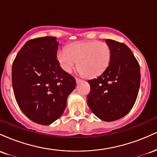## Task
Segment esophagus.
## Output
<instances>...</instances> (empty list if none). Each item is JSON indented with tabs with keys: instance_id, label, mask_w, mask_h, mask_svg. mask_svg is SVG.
<instances>
[{
	"instance_id": "1",
	"label": "esophagus",
	"mask_w": 157,
	"mask_h": 157,
	"mask_svg": "<svg viewBox=\"0 0 157 157\" xmlns=\"http://www.w3.org/2000/svg\"><path fill=\"white\" fill-rule=\"evenodd\" d=\"M82 80H80V79H79V78H76V82H77V83H79V82H80Z\"/></svg>"
}]
</instances>
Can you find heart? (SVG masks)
Listing matches in <instances>:
<instances>
[{
    "label": "heart",
    "instance_id": "b5f03b06",
    "mask_svg": "<svg viewBox=\"0 0 157 157\" xmlns=\"http://www.w3.org/2000/svg\"><path fill=\"white\" fill-rule=\"evenodd\" d=\"M57 58L66 73H71L78 65L80 75L92 78L101 75L109 67L111 49L109 44L102 41H80L58 51Z\"/></svg>",
    "mask_w": 157,
    "mask_h": 157
}]
</instances>
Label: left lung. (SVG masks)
<instances>
[{
	"mask_svg": "<svg viewBox=\"0 0 157 157\" xmlns=\"http://www.w3.org/2000/svg\"><path fill=\"white\" fill-rule=\"evenodd\" d=\"M111 49L110 64L97 78L88 81L87 103L94 114L106 122L125 116L134 106L140 85V66L122 43L106 39Z\"/></svg>",
	"mask_w": 157,
	"mask_h": 157,
	"instance_id": "obj_1",
	"label": "left lung"
}]
</instances>
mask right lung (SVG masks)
<instances>
[{"label":"right lung","instance_id":"add662e5","mask_svg":"<svg viewBox=\"0 0 157 157\" xmlns=\"http://www.w3.org/2000/svg\"><path fill=\"white\" fill-rule=\"evenodd\" d=\"M59 43L55 37L27 41L12 65V80L20 109L32 120L47 125L57 120L66 107L75 79L57 60Z\"/></svg>","mask_w":157,"mask_h":157}]
</instances>
